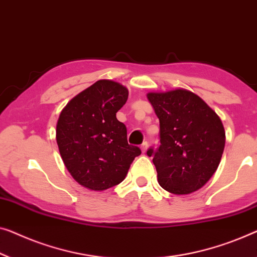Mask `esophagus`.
<instances>
[{
	"mask_svg": "<svg viewBox=\"0 0 257 257\" xmlns=\"http://www.w3.org/2000/svg\"><path fill=\"white\" fill-rule=\"evenodd\" d=\"M148 147H149L148 142H143V144L141 145V150H142V152H143V153L147 152V150H148Z\"/></svg>",
	"mask_w": 257,
	"mask_h": 257,
	"instance_id": "1",
	"label": "esophagus"
}]
</instances>
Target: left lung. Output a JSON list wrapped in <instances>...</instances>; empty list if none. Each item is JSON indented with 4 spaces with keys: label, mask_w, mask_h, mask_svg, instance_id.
Returning <instances> with one entry per match:
<instances>
[{
    "label": "left lung",
    "mask_w": 257,
    "mask_h": 257,
    "mask_svg": "<svg viewBox=\"0 0 257 257\" xmlns=\"http://www.w3.org/2000/svg\"><path fill=\"white\" fill-rule=\"evenodd\" d=\"M159 118L160 145L150 148L159 185L175 195L196 191L217 171L225 147L221 120L206 102L185 89L149 92Z\"/></svg>",
    "instance_id": "8db88e82"
}]
</instances>
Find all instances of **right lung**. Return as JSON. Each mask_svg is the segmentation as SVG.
Segmentation results:
<instances>
[{
  "label": "right lung",
  "instance_id": "1",
  "mask_svg": "<svg viewBox=\"0 0 257 257\" xmlns=\"http://www.w3.org/2000/svg\"><path fill=\"white\" fill-rule=\"evenodd\" d=\"M127 87L100 79L62 109L56 142L64 165L79 185L105 190L122 182L141 149L128 144L127 128L116 118L128 99Z\"/></svg>",
  "mask_w": 257,
  "mask_h": 257
}]
</instances>
